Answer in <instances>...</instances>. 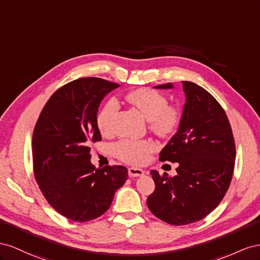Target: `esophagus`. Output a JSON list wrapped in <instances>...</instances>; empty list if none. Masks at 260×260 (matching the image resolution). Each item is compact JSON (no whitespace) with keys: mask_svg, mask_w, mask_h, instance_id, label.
<instances>
[{"mask_svg":"<svg viewBox=\"0 0 260 260\" xmlns=\"http://www.w3.org/2000/svg\"><path fill=\"white\" fill-rule=\"evenodd\" d=\"M145 174V171L142 169L138 168H129L128 169V175L131 177H138V176H143Z\"/></svg>","mask_w":260,"mask_h":260,"instance_id":"esophagus-1","label":"esophagus"}]
</instances>
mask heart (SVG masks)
I'll return each instance as SVG.
<instances>
[{
	"label": "heart",
	"instance_id": "obj_1",
	"mask_svg": "<svg viewBox=\"0 0 260 260\" xmlns=\"http://www.w3.org/2000/svg\"><path fill=\"white\" fill-rule=\"evenodd\" d=\"M125 100L149 121L151 129L158 135H169L179 123L176 109L170 107L166 95L154 89H135L125 95ZM117 111L118 105L114 99L109 100L100 109L97 126L101 134L111 135L114 132ZM154 149L155 146L150 140H122L114 146L117 157L133 165H143Z\"/></svg>",
	"mask_w": 260,
	"mask_h": 260
}]
</instances>
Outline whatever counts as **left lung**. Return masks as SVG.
<instances>
[{
	"label": "left lung",
	"mask_w": 260,
	"mask_h": 260,
	"mask_svg": "<svg viewBox=\"0 0 260 260\" xmlns=\"http://www.w3.org/2000/svg\"><path fill=\"white\" fill-rule=\"evenodd\" d=\"M182 83L186 99L179 129L160 152V161L179 163L177 174L160 175L152 170L155 188L147 199L154 216L172 225L208 216L224 197L235 163V143L224 110L203 87Z\"/></svg>",
	"instance_id": "left-lung-1"
}]
</instances>
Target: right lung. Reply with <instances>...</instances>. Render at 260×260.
Masks as SVG:
<instances>
[{
  "mask_svg": "<svg viewBox=\"0 0 260 260\" xmlns=\"http://www.w3.org/2000/svg\"><path fill=\"white\" fill-rule=\"evenodd\" d=\"M118 84L97 77L73 80L51 95L32 135L36 181L62 216L86 222L102 216L127 180L123 166L95 168L90 144L100 142L97 126L102 99Z\"/></svg>",
  "mask_w": 260,
  "mask_h": 260,
  "instance_id": "obj_1",
  "label": "right lung"
}]
</instances>
